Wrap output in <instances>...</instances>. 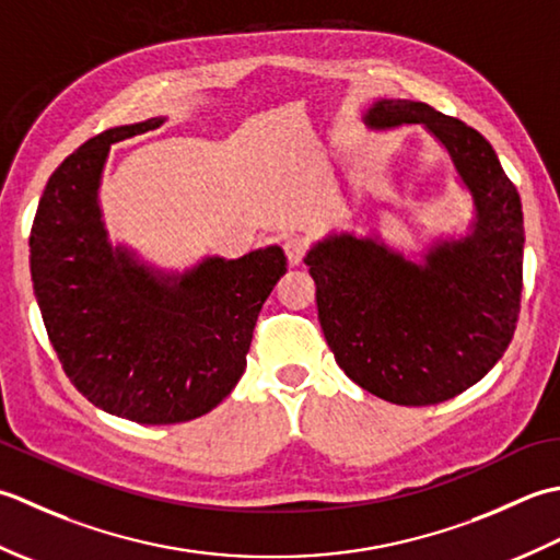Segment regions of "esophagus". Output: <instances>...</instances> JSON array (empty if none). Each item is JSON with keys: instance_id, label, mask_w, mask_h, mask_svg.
I'll return each mask as SVG.
<instances>
[{"instance_id": "1", "label": "esophagus", "mask_w": 560, "mask_h": 560, "mask_svg": "<svg viewBox=\"0 0 560 560\" xmlns=\"http://www.w3.org/2000/svg\"><path fill=\"white\" fill-rule=\"evenodd\" d=\"M282 248H284V256H288V264L300 266L304 256H306V250H310V238H304L300 234H292V236L284 238Z\"/></svg>"}]
</instances>
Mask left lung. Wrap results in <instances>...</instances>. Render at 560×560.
<instances>
[{"instance_id":"8db88e82","label":"left lung","mask_w":560,"mask_h":560,"mask_svg":"<svg viewBox=\"0 0 560 560\" xmlns=\"http://www.w3.org/2000/svg\"><path fill=\"white\" fill-rule=\"evenodd\" d=\"M374 128L423 122L476 200L474 234L425 266L370 238H328L310 256L328 348L352 382L396 406H432L481 382L520 318L524 217L515 184L481 132L418 101H376Z\"/></svg>"}]
</instances>
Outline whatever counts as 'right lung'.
I'll list each match as a JSON object with an SVG mask.
<instances>
[{
  "label": "right lung",
  "instance_id": "add662e5",
  "mask_svg": "<svg viewBox=\"0 0 560 560\" xmlns=\"http://www.w3.org/2000/svg\"><path fill=\"white\" fill-rule=\"evenodd\" d=\"M159 118L91 137L55 168L31 226V278L67 380L96 408L140 425L200 418L246 370L256 318L288 272L280 246L208 258L168 284L101 224L96 188L108 147Z\"/></svg>",
  "mask_w": 560,
  "mask_h": 560
}]
</instances>
